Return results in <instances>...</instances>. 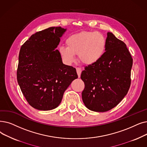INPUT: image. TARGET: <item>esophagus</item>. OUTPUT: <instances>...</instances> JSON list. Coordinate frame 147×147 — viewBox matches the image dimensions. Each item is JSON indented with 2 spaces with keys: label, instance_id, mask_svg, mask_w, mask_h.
<instances>
[{
  "label": "esophagus",
  "instance_id": "1",
  "mask_svg": "<svg viewBox=\"0 0 147 147\" xmlns=\"http://www.w3.org/2000/svg\"><path fill=\"white\" fill-rule=\"evenodd\" d=\"M76 71H77V73H78V77L80 78V74H81V73H82V69L80 68H76Z\"/></svg>",
  "mask_w": 147,
  "mask_h": 147
}]
</instances>
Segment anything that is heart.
Instances as JSON below:
<instances>
[{
    "instance_id": "heart-1",
    "label": "heart",
    "mask_w": 147,
    "mask_h": 147,
    "mask_svg": "<svg viewBox=\"0 0 147 147\" xmlns=\"http://www.w3.org/2000/svg\"><path fill=\"white\" fill-rule=\"evenodd\" d=\"M67 46L59 48L62 59L67 63L76 60L79 55L80 61L85 65H92L98 62L104 56L106 49L105 36L98 32L90 31L74 34L66 41Z\"/></svg>"
}]
</instances>
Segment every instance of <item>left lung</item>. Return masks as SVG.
Instances as JSON below:
<instances>
[{"instance_id": "1", "label": "left lung", "mask_w": 147, "mask_h": 147, "mask_svg": "<svg viewBox=\"0 0 147 147\" xmlns=\"http://www.w3.org/2000/svg\"><path fill=\"white\" fill-rule=\"evenodd\" d=\"M106 49L98 62L85 67L82 100L88 109L104 112L117 106L129 91L133 59L126 44L107 32Z\"/></svg>"}]
</instances>
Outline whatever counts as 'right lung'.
Listing matches in <instances>:
<instances>
[{
	"label": "right lung",
	"instance_id": "obj_1",
	"mask_svg": "<svg viewBox=\"0 0 147 147\" xmlns=\"http://www.w3.org/2000/svg\"><path fill=\"white\" fill-rule=\"evenodd\" d=\"M66 30L59 26L39 31L21 47L17 82L28 103L36 109L58 107L65 91L78 78L76 68L63 64L56 49Z\"/></svg>",
	"mask_w": 147,
	"mask_h": 147
}]
</instances>
